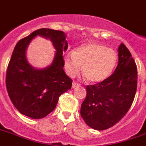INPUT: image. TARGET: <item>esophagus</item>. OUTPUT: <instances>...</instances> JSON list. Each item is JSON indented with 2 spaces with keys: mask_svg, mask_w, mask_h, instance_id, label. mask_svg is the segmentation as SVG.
<instances>
[{
  "mask_svg": "<svg viewBox=\"0 0 146 146\" xmlns=\"http://www.w3.org/2000/svg\"><path fill=\"white\" fill-rule=\"evenodd\" d=\"M77 86H80V84L77 83H76V82H73V83H72V87L75 88L77 87Z\"/></svg>",
  "mask_w": 146,
  "mask_h": 146,
  "instance_id": "esophagus-1",
  "label": "esophagus"
}]
</instances>
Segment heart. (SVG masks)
Segmentation results:
<instances>
[{
  "label": "heart",
  "mask_w": 146,
  "mask_h": 146,
  "mask_svg": "<svg viewBox=\"0 0 146 146\" xmlns=\"http://www.w3.org/2000/svg\"><path fill=\"white\" fill-rule=\"evenodd\" d=\"M117 62V54L113 49L98 43L83 44L68 52L64 56L66 73L74 76L81 70L88 82L102 83L112 75Z\"/></svg>",
  "instance_id": "obj_1"
}]
</instances>
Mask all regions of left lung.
<instances>
[{
	"label": "left lung",
	"instance_id": "8db88e82",
	"mask_svg": "<svg viewBox=\"0 0 146 146\" xmlns=\"http://www.w3.org/2000/svg\"><path fill=\"white\" fill-rule=\"evenodd\" d=\"M115 72L102 83L86 86V96L80 115L86 125L104 130L119 122L127 113L137 89V66L124 43L118 48Z\"/></svg>",
	"mask_w": 146,
	"mask_h": 146
}]
</instances>
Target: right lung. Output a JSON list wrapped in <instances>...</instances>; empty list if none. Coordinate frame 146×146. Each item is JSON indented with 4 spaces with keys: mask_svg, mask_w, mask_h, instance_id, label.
I'll list each match as a JSON object with an SVG mask.
<instances>
[{
    "mask_svg": "<svg viewBox=\"0 0 146 146\" xmlns=\"http://www.w3.org/2000/svg\"><path fill=\"white\" fill-rule=\"evenodd\" d=\"M36 35L49 38L55 47L52 64L36 70L26 60V49ZM68 48L63 31L41 28L21 39L14 47L6 73V86L11 102L19 112L32 119H42L50 113L61 94L71 89L72 80L63 71V53Z\"/></svg>",
    "mask_w": 146,
    "mask_h": 146,
    "instance_id": "1",
    "label": "right lung"
}]
</instances>
